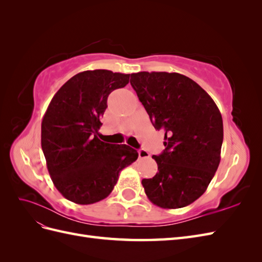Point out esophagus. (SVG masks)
<instances>
[{"mask_svg":"<svg viewBox=\"0 0 262 262\" xmlns=\"http://www.w3.org/2000/svg\"><path fill=\"white\" fill-rule=\"evenodd\" d=\"M139 157L140 158H148L149 154H148L147 150L141 148V149H139Z\"/></svg>","mask_w":262,"mask_h":262,"instance_id":"34e87169","label":"esophagus"}]
</instances>
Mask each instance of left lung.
<instances>
[{
	"label": "left lung",
	"mask_w": 262,
	"mask_h": 262,
	"mask_svg": "<svg viewBox=\"0 0 262 262\" xmlns=\"http://www.w3.org/2000/svg\"><path fill=\"white\" fill-rule=\"evenodd\" d=\"M137 92L165 149L153 155L158 171L142 185L149 201L163 209L191 204L207 190L221 161L223 120L210 95L179 73H132Z\"/></svg>",
	"instance_id": "1"
}]
</instances>
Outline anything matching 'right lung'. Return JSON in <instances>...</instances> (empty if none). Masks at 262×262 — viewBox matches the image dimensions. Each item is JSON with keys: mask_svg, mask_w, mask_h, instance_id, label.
I'll use <instances>...</instances> for the list:
<instances>
[{"mask_svg": "<svg viewBox=\"0 0 262 262\" xmlns=\"http://www.w3.org/2000/svg\"><path fill=\"white\" fill-rule=\"evenodd\" d=\"M130 74L84 71L55 93L41 122V147L53 185L66 199L92 204L107 198L119 173L137 161L134 148L98 139L109 94Z\"/></svg>", "mask_w": 262, "mask_h": 262, "instance_id": "1", "label": "right lung"}]
</instances>
